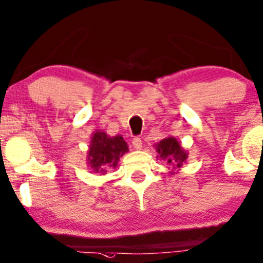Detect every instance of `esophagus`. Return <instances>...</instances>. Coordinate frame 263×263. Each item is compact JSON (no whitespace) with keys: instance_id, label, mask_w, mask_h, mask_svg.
Instances as JSON below:
<instances>
[{"instance_id":"obj_1","label":"esophagus","mask_w":263,"mask_h":263,"mask_svg":"<svg viewBox=\"0 0 263 263\" xmlns=\"http://www.w3.org/2000/svg\"><path fill=\"white\" fill-rule=\"evenodd\" d=\"M133 146H134V148H136V149L141 148V147H142V141H141V139L138 138V136L133 139Z\"/></svg>"}]
</instances>
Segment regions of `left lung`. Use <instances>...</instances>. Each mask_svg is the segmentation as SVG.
Wrapping results in <instances>:
<instances>
[{"instance_id":"left-lung-1","label":"left lung","mask_w":263,"mask_h":263,"mask_svg":"<svg viewBox=\"0 0 263 263\" xmlns=\"http://www.w3.org/2000/svg\"><path fill=\"white\" fill-rule=\"evenodd\" d=\"M158 156L166 161V164L172 165L173 169H180L187 159V152L181 147L180 142L175 138L169 136L161 140L155 145ZM157 156V157H158Z\"/></svg>"}]
</instances>
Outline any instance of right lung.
I'll list each match as a JSON object with an SVG mask.
<instances>
[{
  "label": "right lung",
  "instance_id": "add662e5",
  "mask_svg": "<svg viewBox=\"0 0 263 263\" xmlns=\"http://www.w3.org/2000/svg\"><path fill=\"white\" fill-rule=\"evenodd\" d=\"M128 152L127 142L121 135L107 136L97 130L91 135L87 162L94 173L106 174L108 168H116L119 158Z\"/></svg>",
  "mask_w": 263,
  "mask_h": 263
}]
</instances>
